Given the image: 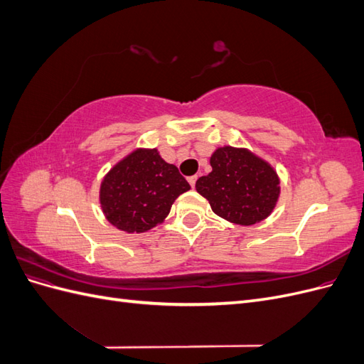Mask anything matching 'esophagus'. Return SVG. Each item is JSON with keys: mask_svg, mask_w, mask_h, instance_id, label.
<instances>
[{"mask_svg": "<svg viewBox=\"0 0 364 364\" xmlns=\"http://www.w3.org/2000/svg\"><path fill=\"white\" fill-rule=\"evenodd\" d=\"M188 182H190V185H191L193 188H194V186H196V182H197V176H191V178H188Z\"/></svg>", "mask_w": 364, "mask_h": 364, "instance_id": "obj_1", "label": "esophagus"}]
</instances>
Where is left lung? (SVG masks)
Here are the masks:
<instances>
[{
	"label": "left lung",
	"mask_w": 364,
	"mask_h": 364,
	"mask_svg": "<svg viewBox=\"0 0 364 364\" xmlns=\"http://www.w3.org/2000/svg\"><path fill=\"white\" fill-rule=\"evenodd\" d=\"M213 171L196 182V190L213 211L230 223L250 226L267 218L279 197V178L272 165L247 149L218 147Z\"/></svg>",
	"instance_id": "1"
}]
</instances>
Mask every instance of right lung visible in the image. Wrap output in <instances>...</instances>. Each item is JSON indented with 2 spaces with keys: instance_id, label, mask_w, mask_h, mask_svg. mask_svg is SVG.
Returning <instances> with one entry per match:
<instances>
[{
  "instance_id": "add662e5",
  "label": "right lung",
  "mask_w": 364,
  "mask_h": 364,
  "mask_svg": "<svg viewBox=\"0 0 364 364\" xmlns=\"http://www.w3.org/2000/svg\"><path fill=\"white\" fill-rule=\"evenodd\" d=\"M191 188L178 167L156 149H136L109 170L100 185V205L107 222L129 234L158 226L173 202Z\"/></svg>"
}]
</instances>
